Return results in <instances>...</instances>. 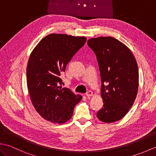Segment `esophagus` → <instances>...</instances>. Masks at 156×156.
Returning a JSON list of instances; mask_svg holds the SVG:
<instances>
[{
    "label": "esophagus",
    "instance_id": "obj_1",
    "mask_svg": "<svg viewBox=\"0 0 156 156\" xmlns=\"http://www.w3.org/2000/svg\"><path fill=\"white\" fill-rule=\"evenodd\" d=\"M92 94H93V92H92V91H90V90L88 91V92H87V93H86V96H87V97H92Z\"/></svg>",
    "mask_w": 156,
    "mask_h": 156
}]
</instances>
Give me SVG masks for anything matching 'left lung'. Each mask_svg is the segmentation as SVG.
<instances>
[{"mask_svg":"<svg viewBox=\"0 0 156 156\" xmlns=\"http://www.w3.org/2000/svg\"><path fill=\"white\" fill-rule=\"evenodd\" d=\"M97 55L101 78L103 107L97 112L99 120L111 123L121 120L136 98L139 72L132 51L112 37H98L88 40Z\"/></svg>","mask_w":156,"mask_h":156,"instance_id":"8db88e82","label":"left lung"}]
</instances>
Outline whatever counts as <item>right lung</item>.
Wrapping results in <instances>:
<instances>
[{
    "mask_svg": "<svg viewBox=\"0 0 156 156\" xmlns=\"http://www.w3.org/2000/svg\"><path fill=\"white\" fill-rule=\"evenodd\" d=\"M87 37L51 34L33 49L27 66V84L33 105L42 118L63 124L71 119L82 97L62 86L61 74Z\"/></svg>",
    "mask_w": 156,
    "mask_h": 156,
    "instance_id": "right-lung-1",
    "label": "right lung"
}]
</instances>
